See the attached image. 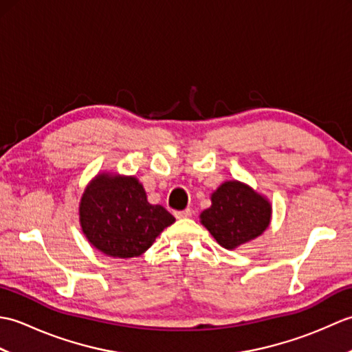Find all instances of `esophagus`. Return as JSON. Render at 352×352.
<instances>
[{"label":"esophagus","instance_id":"34e87169","mask_svg":"<svg viewBox=\"0 0 352 352\" xmlns=\"http://www.w3.org/2000/svg\"><path fill=\"white\" fill-rule=\"evenodd\" d=\"M190 216H192V210H190V208H186V210H182V212H175V218H177V219L190 218Z\"/></svg>","mask_w":352,"mask_h":352}]
</instances>
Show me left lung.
<instances>
[{"mask_svg":"<svg viewBox=\"0 0 352 352\" xmlns=\"http://www.w3.org/2000/svg\"><path fill=\"white\" fill-rule=\"evenodd\" d=\"M210 199L212 206L199 214V222L226 250L254 241L271 222L269 199L242 182H223Z\"/></svg>","mask_w":352,"mask_h":352,"instance_id":"left-lung-1","label":"left lung"}]
</instances>
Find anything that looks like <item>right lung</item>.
<instances>
[{
  "mask_svg": "<svg viewBox=\"0 0 352 352\" xmlns=\"http://www.w3.org/2000/svg\"><path fill=\"white\" fill-rule=\"evenodd\" d=\"M80 227L87 242L115 258L144 254L175 218L162 206L148 203L134 175L100 172L86 186L78 206Z\"/></svg>",
  "mask_w": 352,
  "mask_h": 352,
  "instance_id": "1",
  "label": "right lung"
}]
</instances>
